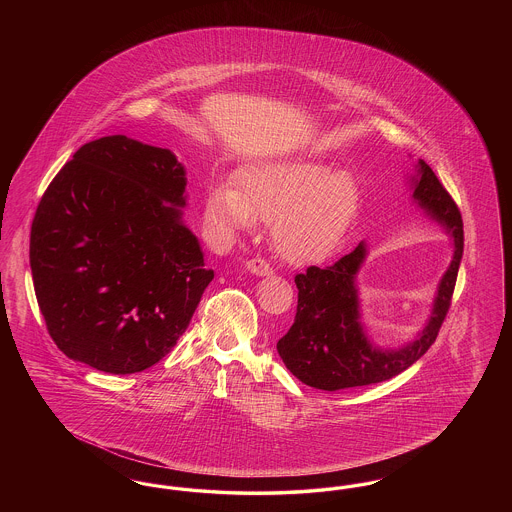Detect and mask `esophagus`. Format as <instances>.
<instances>
[{"instance_id":"esophagus-1","label":"esophagus","mask_w":512,"mask_h":512,"mask_svg":"<svg viewBox=\"0 0 512 512\" xmlns=\"http://www.w3.org/2000/svg\"><path fill=\"white\" fill-rule=\"evenodd\" d=\"M247 270H249L251 274H255V276H270V274H272V268H270L267 261L261 259V257H255V259L247 261Z\"/></svg>"}]
</instances>
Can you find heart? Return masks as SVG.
I'll use <instances>...</instances> for the list:
<instances>
[{"instance_id": "obj_1", "label": "heart", "mask_w": 512, "mask_h": 512, "mask_svg": "<svg viewBox=\"0 0 512 512\" xmlns=\"http://www.w3.org/2000/svg\"><path fill=\"white\" fill-rule=\"evenodd\" d=\"M240 188H211L205 217L222 238L272 220L276 251L290 263L328 257L340 245L359 209V186L345 171L313 159L261 163L240 172Z\"/></svg>"}]
</instances>
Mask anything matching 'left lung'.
Instances as JSON below:
<instances>
[{"mask_svg": "<svg viewBox=\"0 0 512 512\" xmlns=\"http://www.w3.org/2000/svg\"><path fill=\"white\" fill-rule=\"evenodd\" d=\"M413 203L451 238L453 257L439 280L426 324L399 347H380L366 332L357 276L368 255L366 242L332 267H309L295 276L297 313L276 349L293 376L317 390L338 391L378 384L414 365L438 338L449 311L463 259V219L434 171L418 159L407 178Z\"/></svg>", "mask_w": 512, "mask_h": 512, "instance_id": "1", "label": "left lung"}]
</instances>
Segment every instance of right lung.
<instances>
[{
    "label": "right lung",
    "instance_id": "right-lung-1",
    "mask_svg": "<svg viewBox=\"0 0 512 512\" xmlns=\"http://www.w3.org/2000/svg\"><path fill=\"white\" fill-rule=\"evenodd\" d=\"M186 169L126 136L80 147L42 197L30 268L49 336L107 374L159 363L215 278L182 219Z\"/></svg>",
    "mask_w": 512,
    "mask_h": 512
}]
</instances>
